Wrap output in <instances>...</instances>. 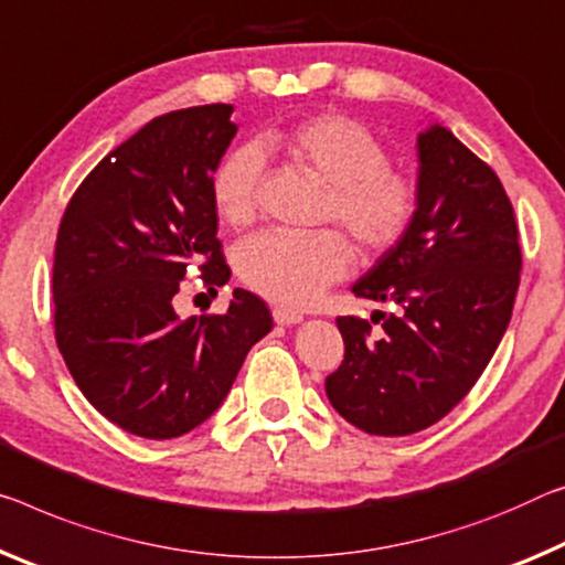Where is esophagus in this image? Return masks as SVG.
Segmentation results:
<instances>
[{"mask_svg":"<svg viewBox=\"0 0 565 565\" xmlns=\"http://www.w3.org/2000/svg\"><path fill=\"white\" fill-rule=\"evenodd\" d=\"M271 315H274L276 324H281V327H291V324H299V321H303L301 311H294V309H286V307H274Z\"/></svg>","mask_w":565,"mask_h":565,"instance_id":"1","label":"esophagus"}]
</instances>
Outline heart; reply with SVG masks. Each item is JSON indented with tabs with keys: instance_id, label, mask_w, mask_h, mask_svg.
I'll list each match as a JSON object with an SVG mask.
<instances>
[{
	"instance_id": "1",
	"label": "heart",
	"mask_w": 565,
	"mask_h": 565,
	"mask_svg": "<svg viewBox=\"0 0 565 565\" xmlns=\"http://www.w3.org/2000/svg\"><path fill=\"white\" fill-rule=\"evenodd\" d=\"M274 153L324 185L321 221L339 223L364 258L397 246L417 213V181L390 163L387 148L364 122L319 113L266 128L254 146H238L211 178L218 218L244 228L256 216L262 154ZM352 246L339 231L311 236L258 234L236 250V271L250 291L284 307H307L352 268Z\"/></svg>"
}]
</instances>
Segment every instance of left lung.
<instances>
[{"label": "left lung", "instance_id": "8db88e82", "mask_svg": "<svg viewBox=\"0 0 565 565\" xmlns=\"http://www.w3.org/2000/svg\"><path fill=\"white\" fill-rule=\"evenodd\" d=\"M417 156L415 221L352 286L392 311L337 319L344 360L324 382L347 423L382 437L419 433L468 395L521 284L513 203L495 170L443 125L419 132Z\"/></svg>", "mask_w": 565, "mask_h": 565}]
</instances>
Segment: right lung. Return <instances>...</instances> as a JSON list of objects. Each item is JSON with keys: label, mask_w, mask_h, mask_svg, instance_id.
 Instances as JSON below:
<instances>
[{"label": "right lung", "mask_w": 565, "mask_h": 565, "mask_svg": "<svg viewBox=\"0 0 565 565\" xmlns=\"http://www.w3.org/2000/svg\"><path fill=\"white\" fill-rule=\"evenodd\" d=\"M231 113L216 103L150 120L89 170L57 231L62 360L89 405L146 440L209 419L274 327L266 303L244 289L226 315L173 311L188 266H199L209 291L231 276L211 201V178L236 136Z\"/></svg>", "instance_id": "add662e5"}]
</instances>
